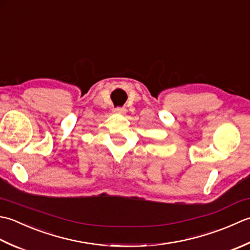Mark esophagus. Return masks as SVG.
I'll list each match as a JSON object with an SVG mask.
<instances>
[{
    "label": "esophagus",
    "instance_id": "esophagus-1",
    "mask_svg": "<svg viewBox=\"0 0 250 250\" xmlns=\"http://www.w3.org/2000/svg\"><path fill=\"white\" fill-rule=\"evenodd\" d=\"M113 112L116 114H124L126 112V109L125 108H115V109H113Z\"/></svg>",
    "mask_w": 250,
    "mask_h": 250
}]
</instances>
